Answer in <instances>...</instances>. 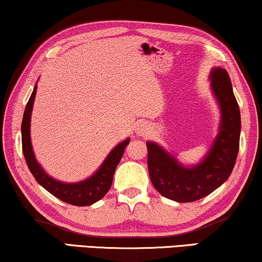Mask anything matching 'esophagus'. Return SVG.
I'll return each instance as SVG.
<instances>
[{
    "label": "esophagus",
    "instance_id": "1",
    "mask_svg": "<svg viewBox=\"0 0 262 262\" xmlns=\"http://www.w3.org/2000/svg\"><path fill=\"white\" fill-rule=\"evenodd\" d=\"M136 132H137V135L139 136H144L147 134V125L145 124H139L137 128H136Z\"/></svg>",
    "mask_w": 262,
    "mask_h": 262
}]
</instances>
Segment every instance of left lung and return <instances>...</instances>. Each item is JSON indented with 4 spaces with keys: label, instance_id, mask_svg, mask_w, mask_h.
<instances>
[{
    "label": "left lung",
    "instance_id": "1",
    "mask_svg": "<svg viewBox=\"0 0 262 262\" xmlns=\"http://www.w3.org/2000/svg\"><path fill=\"white\" fill-rule=\"evenodd\" d=\"M210 86L221 111L219 134L202 161L184 166L154 142H146L147 168L154 187L162 196L187 203L203 199L228 180L240 145L241 117L228 72L215 67Z\"/></svg>",
    "mask_w": 262,
    "mask_h": 262
}]
</instances>
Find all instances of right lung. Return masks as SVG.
<instances>
[{
    "label": "right lung",
    "mask_w": 262,
    "mask_h": 262,
    "mask_svg": "<svg viewBox=\"0 0 262 262\" xmlns=\"http://www.w3.org/2000/svg\"><path fill=\"white\" fill-rule=\"evenodd\" d=\"M36 85L34 87L32 96H30L27 105H26L24 118H22L21 135H22V151L27 163L28 169L33 173L37 183L51 192L53 196L58 197L68 204H73L78 207L91 206L97 201L103 199L107 194L112 184L113 173L116 171L117 165L122 159L125 147L130 143V138L119 143L111 152L105 158L100 168L86 180L77 183H65V182L56 181L45 171L34 155L32 142H30V117H32L34 99L36 94Z\"/></svg>",
    "instance_id": "obj_1"
}]
</instances>
